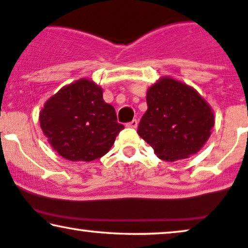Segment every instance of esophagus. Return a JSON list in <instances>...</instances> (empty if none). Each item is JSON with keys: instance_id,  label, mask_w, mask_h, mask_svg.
I'll use <instances>...</instances> for the list:
<instances>
[{"instance_id": "esophagus-1", "label": "esophagus", "mask_w": 248, "mask_h": 248, "mask_svg": "<svg viewBox=\"0 0 248 248\" xmlns=\"http://www.w3.org/2000/svg\"><path fill=\"white\" fill-rule=\"evenodd\" d=\"M127 127H132V129H136L137 126H138V121L137 119H133V121H131L130 123L126 124Z\"/></svg>"}]
</instances>
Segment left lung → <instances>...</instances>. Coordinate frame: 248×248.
Masks as SVG:
<instances>
[{"mask_svg": "<svg viewBox=\"0 0 248 248\" xmlns=\"http://www.w3.org/2000/svg\"><path fill=\"white\" fill-rule=\"evenodd\" d=\"M148 109L138 134L158 158L175 162L197 154L210 137L214 114L193 87L163 77L147 91Z\"/></svg>", "mask_w": 248, "mask_h": 248, "instance_id": "left-lung-1", "label": "left lung"}]
</instances>
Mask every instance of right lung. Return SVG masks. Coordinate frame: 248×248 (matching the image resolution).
Here are the masks:
<instances>
[{"instance_id": "obj_1", "label": "right lung", "mask_w": 248, "mask_h": 248, "mask_svg": "<svg viewBox=\"0 0 248 248\" xmlns=\"http://www.w3.org/2000/svg\"><path fill=\"white\" fill-rule=\"evenodd\" d=\"M39 119L51 147L73 162L102 157L124 129L117 122L114 107L103 101L102 88L84 78L51 96Z\"/></svg>"}]
</instances>
